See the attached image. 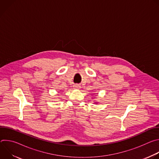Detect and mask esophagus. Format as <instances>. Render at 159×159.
<instances>
[{
    "label": "esophagus",
    "instance_id": "esophagus-1",
    "mask_svg": "<svg viewBox=\"0 0 159 159\" xmlns=\"http://www.w3.org/2000/svg\"><path fill=\"white\" fill-rule=\"evenodd\" d=\"M74 88L75 89H80V85H79V84H75L74 85Z\"/></svg>",
    "mask_w": 159,
    "mask_h": 159
}]
</instances>
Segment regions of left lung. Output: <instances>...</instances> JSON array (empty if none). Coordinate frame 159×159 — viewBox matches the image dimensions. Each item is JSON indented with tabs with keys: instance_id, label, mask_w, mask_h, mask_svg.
Segmentation results:
<instances>
[{
	"instance_id": "8db88e82",
	"label": "left lung",
	"mask_w": 159,
	"mask_h": 159,
	"mask_svg": "<svg viewBox=\"0 0 159 159\" xmlns=\"http://www.w3.org/2000/svg\"><path fill=\"white\" fill-rule=\"evenodd\" d=\"M94 103H96V104H98V102H95Z\"/></svg>"
}]
</instances>
